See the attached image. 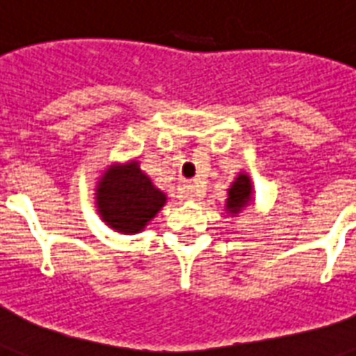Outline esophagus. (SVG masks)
<instances>
[{"label":"esophagus","instance_id":"obj_1","mask_svg":"<svg viewBox=\"0 0 356 356\" xmlns=\"http://www.w3.org/2000/svg\"><path fill=\"white\" fill-rule=\"evenodd\" d=\"M183 196L186 200H198L202 198V186L198 183H185L183 185Z\"/></svg>","mask_w":356,"mask_h":356}]
</instances>
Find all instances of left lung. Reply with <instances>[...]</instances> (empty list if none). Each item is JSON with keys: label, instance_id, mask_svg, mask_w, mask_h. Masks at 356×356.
<instances>
[{"label": "left lung", "instance_id": "obj_1", "mask_svg": "<svg viewBox=\"0 0 356 356\" xmlns=\"http://www.w3.org/2000/svg\"><path fill=\"white\" fill-rule=\"evenodd\" d=\"M251 202V181L247 175H239L236 181H234V185L228 191V211L232 215H236L243 209L245 205Z\"/></svg>", "mask_w": 356, "mask_h": 356}]
</instances>
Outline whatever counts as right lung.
I'll use <instances>...</instances> for the list:
<instances>
[{"instance_id":"right-lung-1","label":"right lung","mask_w":356,"mask_h":356,"mask_svg":"<svg viewBox=\"0 0 356 356\" xmlns=\"http://www.w3.org/2000/svg\"><path fill=\"white\" fill-rule=\"evenodd\" d=\"M164 204V192L152 185L138 162L113 165L97 185L99 215L118 232L136 234L143 230Z\"/></svg>"}]
</instances>
